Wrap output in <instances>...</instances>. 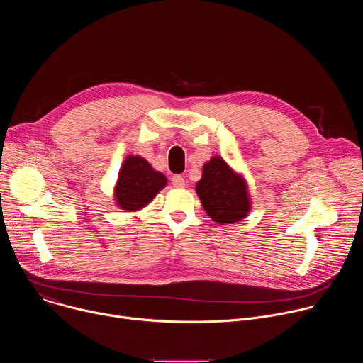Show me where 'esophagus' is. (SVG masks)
<instances>
[{
  "label": "esophagus",
  "instance_id": "esophagus-1",
  "mask_svg": "<svg viewBox=\"0 0 363 363\" xmlns=\"http://www.w3.org/2000/svg\"><path fill=\"white\" fill-rule=\"evenodd\" d=\"M172 185L177 186V188H184V186H185V179H184V177L175 175V177L172 178Z\"/></svg>",
  "mask_w": 363,
  "mask_h": 363
}]
</instances>
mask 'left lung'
Here are the masks:
<instances>
[{"label":"left lung","instance_id":"left-lung-1","mask_svg":"<svg viewBox=\"0 0 363 363\" xmlns=\"http://www.w3.org/2000/svg\"><path fill=\"white\" fill-rule=\"evenodd\" d=\"M195 191L206 216L220 225L235 224L251 211V195L244 174L235 171L220 155L203 164Z\"/></svg>","mask_w":363,"mask_h":363}]
</instances>
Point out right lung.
<instances>
[{
  "label": "right lung",
  "instance_id": "1",
  "mask_svg": "<svg viewBox=\"0 0 363 363\" xmlns=\"http://www.w3.org/2000/svg\"><path fill=\"white\" fill-rule=\"evenodd\" d=\"M168 184V178L153 169L140 155H128L123 160L113 186V199L118 208L136 213L145 208Z\"/></svg>",
  "mask_w": 363,
  "mask_h": 363
}]
</instances>
